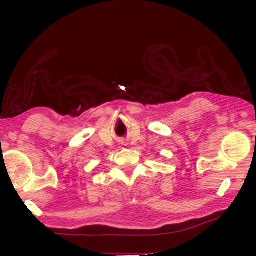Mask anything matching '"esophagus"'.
I'll list each match as a JSON object with an SVG mask.
<instances>
[{"label":"esophagus","instance_id":"1","mask_svg":"<svg viewBox=\"0 0 256 256\" xmlns=\"http://www.w3.org/2000/svg\"><path fill=\"white\" fill-rule=\"evenodd\" d=\"M120 144H122V145H126V142H125V140H122V141H120Z\"/></svg>","mask_w":256,"mask_h":256}]
</instances>
